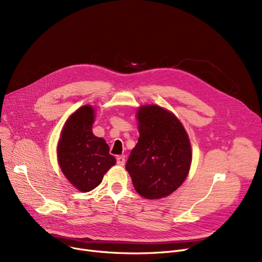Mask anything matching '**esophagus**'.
<instances>
[{
	"instance_id": "esophagus-1",
	"label": "esophagus",
	"mask_w": 262,
	"mask_h": 262,
	"mask_svg": "<svg viewBox=\"0 0 262 262\" xmlns=\"http://www.w3.org/2000/svg\"><path fill=\"white\" fill-rule=\"evenodd\" d=\"M124 163H125V156H118L117 157V164L118 166H124Z\"/></svg>"
}]
</instances>
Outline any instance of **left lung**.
Masks as SVG:
<instances>
[{"instance_id":"1","label":"left lung","mask_w":262,"mask_h":262,"mask_svg":"<svg viewBox=\"0 0 262 262\" xmlns=\"http://www.w3.org/2000/svg\"><path fill=\"white\" fill-rule=\"evenodd\" d=\"M140 137L126 162L138 193L148 200L170 195L191 166V146L182 123L159 106H143L137 114Z\"/></svg>"}]
</instances>
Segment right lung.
<instances>
[{
  "label": "right lung",
  "instance_id": "1",
  "mask_svg": "<svg viewBox=\"0 0 262 262\" xmlns=\"http://www.w3.org/2000/svg\"><path fill=\"white\" fill-rule=\"evenodd\" d=\"M93 121L91 106L77 109L67 121L57 147L62 173L81 192L98 187L103 175L116 163L106 141L93 135Z\"/></svg>",
  "mask_w": 262,
  "mask_h": 262
}]
</instances>
